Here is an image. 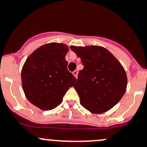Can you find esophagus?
Masks as SVG:
<instances>
[{
	"instance_id": "obj_1",
	"label": "esophagus",
	"mask_w": 147,
	"mask_h": 147,
	"mask_svg": "<svg viewBox=\"0 0 147 147\" xmlns=\"http://www.w3.org/2000/svg\"><path fill=\"white\" fill-rule=\"evenodd\" d=\"M73 74H74V76H75L76 78H77V75H78V71H76V70H75L74 72H73Z\"/></svg>"
}]
</instances>
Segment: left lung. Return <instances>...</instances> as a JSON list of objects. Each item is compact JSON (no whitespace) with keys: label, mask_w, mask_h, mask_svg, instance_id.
<instances>
[{"label":"left lung","mask_w":147,"mask_h":147,"mask_svg":"<svg viewBox=\"0 0 147 147\" xmlns=\"http://www.w3.org/2000/svg\"><path fill=\"white\" fill-rule=\"evenodd\" d=\"M71 49L84 65L74 85L80 104L94 114L111 109L126 91L127 75L122 65L102 47L72 46Z\"/></svg>","instance_id":"8db88e82"}]
</instances>
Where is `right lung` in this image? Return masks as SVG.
<instances>
[{"instance_id":"add662e5","label":"right lung","mask_w":147,"mask_h":147,"mask_svg":"<svg viewBox=\"0 0 147 147\" xmlns=\"http://www.w3.org/2000/svg\"><path fill=\"white\" fill-rule=\"evenodd\" d=\"M66 45L49 43L30 55L22 70V84L25 96L32 104L44 111L60 104L76 77L67 69Z\"/></svg>"}]
</instances>
